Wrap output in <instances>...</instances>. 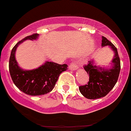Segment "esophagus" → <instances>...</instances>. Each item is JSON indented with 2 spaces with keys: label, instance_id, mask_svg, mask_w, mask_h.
<instances>
[{
  "label": "esophagus",
  "instance_id": "34e87169",
  "mask_svg": "<svg viewBox=\"0 0 131 131\" xmlns=\"http://www.w3.org/2000/svg\"><path fill=\"white\" fill-rule=\"evenodd\" d=\"M78 68L79 67L75 64V62H72V63H70V65L69 66V69H70V70H72V71H75V70L78 69Z\"/></svg>",
  "mask_w": 131,
  "mask_h": 131
}]
</instances>
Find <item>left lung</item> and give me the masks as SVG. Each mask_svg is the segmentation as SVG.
Returning <instances> with one entry per match:
<instances>
[{
	"label": "left lung",
	"mask_w": 131,
	"mask_h": 131,
	"mask_svg": "<svg viewBox=\"0 0 131 131\" xmlns=\"http://www.w3.org/2000/svg\"><path fill=\"white\" fill-rule=\"evenodd\" d=\"M102 47L108 46L114 52L110 68H103L96 66L93 60L89 61L88 65L84 67L89 75L87 84L79 86L80 92L88 99H97L106 96L114 87L119 75L121 64L117 50L110 40L102 37Z\"/></svg>",
	"instance_id": "left-lung-1"
}]
</instances>
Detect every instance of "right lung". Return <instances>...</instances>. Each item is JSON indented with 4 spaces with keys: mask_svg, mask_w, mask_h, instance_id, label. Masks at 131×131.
Instances as JSON below:
<instances>
[{
    "mask_svg": "<svg viewBox=\"0 0 131 131\" xmlns=\"http://www.w3.org/2000/svg\"><path fill=\"white\" fill-rule=\"evenodd\" d=\"M39 34L27 36L12 48L9 60V71L14 83L21 91L31 96L43 95L52 91L61 73L68 69V65L45 62L36 69L26 70L19 67L16 59V52L20 44L26 40H37Z\"/></svg>",
    "mask_w": 131,
    "mask_h": 131,
    "instance_id": "1",
    "label": "right lung"
}]
</instances>
